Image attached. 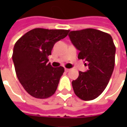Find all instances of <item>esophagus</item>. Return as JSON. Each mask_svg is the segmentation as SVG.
<instances>
[{
  "mask_svg": "<svg viewBox=\"0 0 127 127\" xmlns=\"http://www.w3.org/2000/svg\"><path fill=\"white\" fill-rule=\"evenodd\" d=\"M65 71H66V72H68V71H70V69H68V68H65Z\"/></svg>",
  "mask_w": 127,
  "mask_h": 127,
  "instance_id": "34e87169",
  "label": "esophagus"
}]
</instances>
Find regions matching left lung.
Returning a JSON list of instances; mask_svg holds the SVG:
<instances>
[{
    "label": "left lung",
    "mask_w": 127,
    "mask_h": 127,
    "mask_svg": "<svg viewBox=\"0 0 127 127\" xmlns=\"http://www.w3.org/2000/svg\"><path fill=\"white\" fill-rule=\"evenodd\" d=\"M72 44L80 52L78 58L88 64L86 72L72 81L73 91L80 99L92 100L105 90L114 70L116 47L111 35L88 28L68 34Z\"/></svg>",
    "instance_id": "1"
}]
</instances>
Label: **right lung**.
<instances>
[{"mask_svg": "<svg viewBox=\"0 0 127 127\" xmlns=\"http://www.w3.org/2000/svg\"><path fill=\"white\" fill-rule=\"evenodd\" d=\"M69 30L35 28L17 40L13 49L12 61L17 78L32 97L45 99L56 92L62 66L54 68L48 56L55 43L68 35Z\"/></svg>", "mask_w": 127, "mask_h": 127, "instance_id": "right-lung-1", "label": "right lung"}]
</instances>
